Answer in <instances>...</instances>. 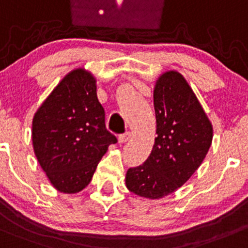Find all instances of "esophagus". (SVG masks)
Segmentation results:
<instances>
[{"label": "esophagus", "instance_id": "esophagus-1", "mask_svg": "<svg viewBox=\"0 0 248 248\" xmlns=\"http://www.w3.org/2000/svg\"><path fill=\"white\" fill-rule=\"evenodd\" d=\"M131 138H132V133H131V132H126V133H124V134H121V136H119V143H121V144L127 143V141H128Z\"/></svg>", "mask_w": 248, "mask_h": 248}]
</instances>
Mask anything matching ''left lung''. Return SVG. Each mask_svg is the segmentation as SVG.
I'll use <instances>...</instances> for the list:
<instances>
[{"instance_id": "8db88e82", "label": "left lung", "mask_w": 248, "mask_h": 248, "mask_svg": "<svg viewBox=\"0 0 248 248\" xmlns=\"http://www.w3.org/2000/svg\"><path fill=\"white\" fill-rule=\"evenodd\" d=\"M156 134L143 165L129 168L126 186L140 198L158 200L188 182L205 160L213 127L184 76L175 70L161 74L154 87Z\"/></svg>"}]
</instances>
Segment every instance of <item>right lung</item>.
Returning a JSON list of instances; mask_svg holds the SVG:
<instances>
[{
    "label": "right lung",
    "mask_w": 248,
    "mask_h": 248,
    "mask_svg": "<svg viewBox=\"0 0 248 248\" xmlns=\"http://www.w3.org/2000/svg\"><path fill=\"white\" fill-rule=\"evenodd\" d=\"M32 146L50 184L76 194L90 184L110 144L105 112L97 98V78L85 68L64 76L32 119Z\"/></svg>",
    "instance_id": "1"
}]
</instances>
